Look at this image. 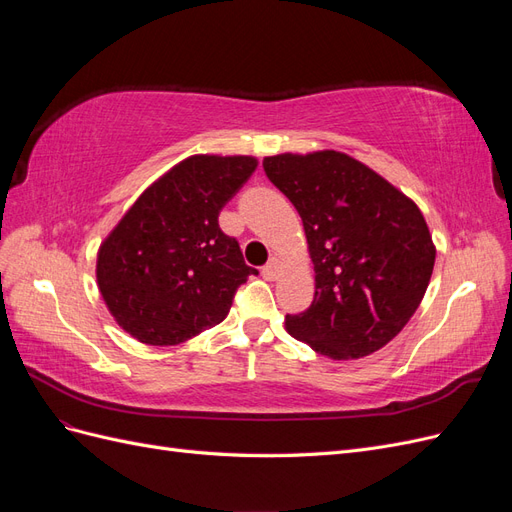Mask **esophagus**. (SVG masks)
<instances>
[{
  "label": "esophagus",
  "instance_id": "obj_1",
  "mask_svg": "<svg viewBox=\"0 0 512 512\" xmlns=\"http://www.w3.org/2000/svg\"><path fill=\"white\" fill-rule=\"evenodd\" d=\"M282 271V265H280V258H271L265 267H262V277L265 280H275L277 275H280Z\"/></svg>",
  "mask_w": 512,
  "mask_h": 512
}]
</instances>
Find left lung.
Segmentation results:
<instances>
[{
	"label": "left lung",
	"mask_w": 512,
	"mask_h": 512,
	"mask_svg": "<svg viewBox=\"0 0 512 512\" xmlns=\"http://www.w3.org/2000/svg\"><path fill=\"white\" fill-rule=\"evenodd\" d=\"M299 211L314 301L286 331L333 361L361 359L406 327L429 286L436 245L421 209L367 164L324 149L262 160Z\"/></svg>",
	"instance_id": "left-lung-1"
}]
</instances>
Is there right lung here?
Segmentation results:
<instances>
[{"label": "right lung", "mask_w": 512, "mask_h": 512, "mask_svg": "<svg viewBox=\"0 0 512 512\" xmlns=\"http://www.w3.org/2000/svg\"><path fill=\"white\" fill-rule=\"evenodd\" d=\"M258 166L198 153L136 198L98 250L96 280L119 327L147 346H177L220 324L258 271L218 215Z\"/></svg>", "instance_id": "1"}]
</instances>
